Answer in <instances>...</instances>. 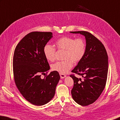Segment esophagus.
<instances>
[{
  "mask_svg": "<svg viewBox=\"0 0 120 120\" xmlns=\"http://www.w3.org/2000/svg\"><path fill=\"white\" fill-rule=\"evenodd\" d=\"M60 78L61 79H63L66 77V75H64V74H62V73H60Z\"/></svg>",
  "mask_w": 120,
  "mask_h": 120,
  "instance_id": "esophagus-1",
  "label": "esophagus"
}]
</instances>
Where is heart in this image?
Instances as JSON below:
<instances>
[{"label": "heart", "mask_w": 120, "mask_h": 120, "mask_svg": "<svg viewBox=\"0 0 120 120\" xmlns=\"http://www.w3.org/2000/svg\"><path fill=\"white\" fill-rule=\"evenodd\" d=\"M54 45L58 50H65L64 59L66 60L51 65V69L60 73H67L72 67L73 62L78 64L81 61L86 53V42L82 38L62 37L55 41ZM43 53L49 61L55 60L56 49L52 45H45L43 48Z\"/></svg>", "instance_id": "b5f03b06"}]
</instances>
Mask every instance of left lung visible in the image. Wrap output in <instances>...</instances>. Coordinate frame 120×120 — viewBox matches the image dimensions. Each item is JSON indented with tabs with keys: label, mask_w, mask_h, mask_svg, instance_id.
I'll list each match as a JSON object with an SVG mask.
<instances>
[{
	"label": "left lung",
	"mask_w": 120,
	"mask_h": 120,
	"mask_svg": "<svg viewBox=\"0 0 120 120\" xmlns=\"http://www.w3.org/2000/svg\"><path fill=\"white\" fill-rule=\"evenodd\" d=\"M70 32L81 34L86 39L85 56L71 71L83 78H77L75 74L70 77L74 82L71 90L73 100L80 105L86 106L94 103L105 88L108 72V54L103 43L90 32Z\"/></svg>",
	"instance_id": "obj_1"
}]
</instances>
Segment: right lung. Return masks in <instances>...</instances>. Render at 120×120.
Here are the masks:
<instances>
[{
	"mask_svg": "<svg viewBox=\"0 0 120 120\" xmlns=\"http://www.w3.org/2000/svg\"><path fill=\"white\" fill-rule=\"evenodd\" d=\"M51 32L34 31L21 39L15 49L13 73L15 84L25 99L40 106L52 99L60 80L58 72L47 75L49 64L43 53V48L52 37ZM46 75L44 79L41 74Z\"/></svg>",
	"mask_w": 120,
	"mask_h": 120,
	"instance_id": "obj_1",
	"label": "right lung"
}]
</instances>
